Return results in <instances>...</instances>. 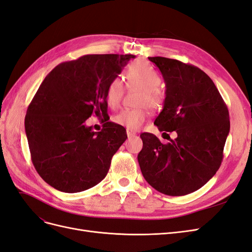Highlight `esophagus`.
Instances as JSON below:
<instances>
[{"label": "esophagus", "instance_id": "esophagus-1", "mask_svg": "<svg viewBox=\"0 0 252 252\" xmlns=\"http://www.w3.org/2000/svg\"><path fill=\"white\" fill-rule=\"evenodd\" d=\"M126 132H127V136H128V138H131V136H134V135H135V132L132 131V130H130V129H127Z\"/></svg>", "mask_w": 252, "mask_h": 252}]
</instances>
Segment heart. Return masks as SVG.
I'll return each mask as SVG.
<instances>
[{
    "label": "heart",
    "instance_id": "obj_1",
    "mask_svg": "<svg viewBox=\"0 0 252 252\" xmlns=\"http://www.w3.org/2000/svg\"><path fill=\"white\" fill-rule=\"evenodd\" d=\"M126 82L128 87L138 88L139 94L136 105H146L148 108L156 110L161 107L163 94L158 90L162 82L161 77L154 67L147 63L135 62L129 65L126 71ZM124 94L123 81L120 78H113L109 81L106 88V100L111 107L116 108L120 105ZM147 118V110L144 106L134 109H123L113 117V122L118 125L126 127L130 130L139 129Z\"/></svg>",
    "mask_w": 252,
    "mask_h": 252
}]
</instances>
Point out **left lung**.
I'll list each match as a JSON object with an SVG mask.
<instances>
[{
	"mask_svg": "<svg viewBox=\"0 0 252 252\" xmlns=\"http://www.w3.org/2000/svg\"><path fill=\"white\" fill-rule=\"evenodd\" d=\"M148 59L166 85L164 107L155 124L165 134L174 131L177 138L163 144L155 134L142 133L139 165L158 191L185 195L203 187L220 168L230 130L229 112L215 83L200 68L163 57Z\"/></svg>",
	"mask_w": 252,
	"mask_h": 252,
	"instance_id": "left-lung-1",
	"label": "left lung"
}]
</instances>
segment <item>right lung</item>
<instances>
[{
  "label": "right lung",
  "mask_w": 252,
  "mask_h": 252,
  "mask_svg": "<svg viewBox=\"0 0 252 252\" xmlns=\"http://www.w3.org/2000/svg\"><path fill=\"white\" fill-rule=\"evenodd\" d=\"M132 55H87L58 65L37 89L25 117L32 163L60 191L74 193L98 184L127 134L109 122L106 88ZM101 114L106 123L94 133L86 120Z\"/></svg>",
  "instance_id": "right-lung-1"
}]
</instances>
